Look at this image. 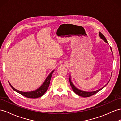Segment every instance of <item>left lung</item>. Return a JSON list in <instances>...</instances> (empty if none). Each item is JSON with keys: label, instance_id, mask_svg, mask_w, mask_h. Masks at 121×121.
<instances>
[{"label": "left lung", "instance_id": "obj_1", "mask_svg": "<svg viewBox=\"0 0 121 121\" xmlns=\"http://www.w3.org/2000/svg\"><path fill=\"white\" fill-rule=\"evenodd\" d=\"M99 37H100V38H101L102 40H103L104 42H105L106 43H107V44H108V42H107V40H106V38H105V36H104L103 35V34H102L101 32H99ZM110 48L111 51V52H112V49H111V47H110ZM112 72H111V75H112ZM109 81H110V80H109V81H108V82H107V84H106V85H105V86H104L103 87H102L101 88L99 89H98V90H96V91H82V90H81V89H78V88H77V87H76V86H75V85H74V84H73V83L72 82V80H71V76H70H70H69V82H70V84L71 87H72V89H73V91H74V92H75L76 94H77V95H80V96H81V97H84V98L91 97V95H94L96 93H97V92H99V91H100L101 90H102V89L104 88L105 87V86H106V85L108 84V83H109Z\"/></svg>", "mask_w": 121, "mask_h": 121}]
</instances>
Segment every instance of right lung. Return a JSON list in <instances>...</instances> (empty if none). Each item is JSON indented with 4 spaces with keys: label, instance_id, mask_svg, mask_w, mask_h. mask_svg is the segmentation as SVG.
<instances>
[{
    "label": "right lung",
    "instance_id": "add662e5",
    "mask_svg": "<svg viewBox=\"0 0 121 121\" xmlns=\"http://www.w3.org/2000/svg\"><path fill=\"white\" fill-rule=\"evenodd\" d=\"M55 70H53L50 73L48 76L46 77V79H45L44 82L42 83V84L40 86L39 88L36 89V90H34L33 91H20L19 90H17V89H15L14 87L12 86V85L10 84V83L9 82V84L11 86L12 88L16 92L19 93V94H21L24 97L29 98H33V99H35L41 97L43 95H44L46 91H47L49 87V83H50V81L52 78V73L54 72Z\"/></svg>",
    "mask_w": 121,
    "mask_h": 121
}]
</instances>
